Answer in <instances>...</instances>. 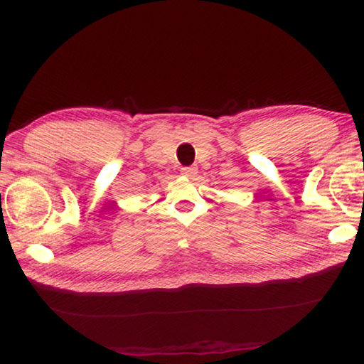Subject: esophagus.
<instances>
[{
  "instance_id": "1",
  "label": "esophagus",
  "mask_w": 364,
  "mask_h": 364,
  "mask_svg": "<svg viewBox=\"0 0 364 364\" xmlns=\"http://www.w3.org/2000/svg\"><path fill=\"white\" fill-rule=\"evenodd\" d=\"M181 175L188 176V178H194L197 175V167H183Z\"/></svg>"
}]
</instances>
